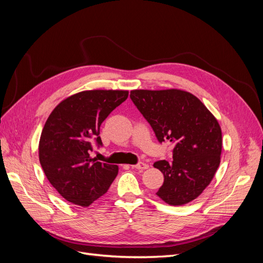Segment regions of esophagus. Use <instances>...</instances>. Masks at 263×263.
I'll use <instances>...</instances> for the list:
<instances>
[{
	"label": "esophagus",
	"instance_id": "obj_1",
	"mask_svg": "<svg viewBox=\"0 0 263 263\" xmlns=\"http://www.w3.org/2000/svg\"><path fill=\"white\" fill-rule=\"evenodd\" d=\"M133 169H137V170H145V169H148L149 165L145 162H138L137 164H133L132 165Z\"/></svg>",
	"mask_w": 263,
	"mask_h": 263
}]
</instances>
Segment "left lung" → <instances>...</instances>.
Returning a JSON list of instances; mask_svg holds the SVG:
<instances>
[{
  "label": "left lung",
  "mask_w": 263,
  "mask_h": 263,
  "mask_svg": "<svg viewBox=\"0 0 263 263\" xmlns=\"http://www.w3.org/2000/svg\"><path fill=\"white\" fill-rule=\"evenodd\" d=\"M130 99L159 142L174 144L173 160L154 166L164 181L157 195L169 205H184L200 195L218 169L221 130L217 119L193 94L181 90H134Z\"/></svg>",
  "instance_id": "left-lung-1"
}]
</instances>
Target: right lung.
<instances>
[{"instance_id":"obj_1","label":"right lung","mask_w":263,"mask_h":263,"mask_svg":"<svg viewBox=\"0 0 263 263\" xmlns=\"http://www.w3.org/2000/svg\"><path fill=\"white\" fill-rule=\"evenodd\" d=\"M128 98V91L93 90L71 95L55 106L39 140V161L50 184L68 202L91 205L104 195L118 166L90 157L101 147V124Z\"/></svg>"}]
</instances>
